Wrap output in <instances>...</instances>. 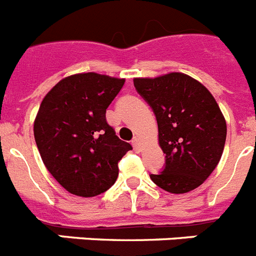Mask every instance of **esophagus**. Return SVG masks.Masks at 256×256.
Returning a JSON list of instances; mask_svg holds the SVG:
<instances>
[{"label": "esophagus", "instance_id": "1", "mask_svg": "<svg viewBox=\"0 0 256 256\" xmlns=\"http://www.w3.org/2000/svg\"><path fill=\"white\" fill-rule=\"evenodd\" d=\"M132 145H133V148H134V150H137V152H140V150H141V142H140L138 137H134V138L132 140Z\"/></svg>", "mask_w": 256, "mask_h": 256}]
</instances>
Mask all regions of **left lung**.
Segmentation results:
<instances>
[{"instance_id":"1","label":"left lung","mask_w":256,"mask_h":256,"mask_svg":"<svg viewBox=\"0 0 256 256\" xmlns=\"http://www.w3.org/2000/svg\"><path fill=\"white\" fill-rule=\"evenodd\" d=\"M133 84L156 118L166 166L150 174L154 184L174 194L194 190L216 168L226 138V123L214 96L196 78L171 72L136 78Z\"/></svg>"}]
</instances>
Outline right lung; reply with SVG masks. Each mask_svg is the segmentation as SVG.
<instances>
[{
	"label": "right lung",
	"mask_w": 256,
	"mask_h": 256,
	"mask_svg": "<svg viewBox=\"0 0 256 256\" xmlns=\"http://www.w3.org/2000/svg\"><path fill=\"white\" fill-rule=\"evenodd\" d=\"M124 78L96 72L62 78L44 97L34 119L37 149L48 171L66 190L96 196L110 189L118 163L132 146L107 124L106 108Z\"/></svg>",
	"instance_id": "right-lung-1"
}]
</instances>
